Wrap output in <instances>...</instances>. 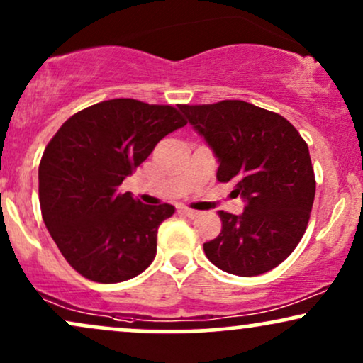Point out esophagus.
<instances>
[{"mask_svg": "<svg viewBox=\"0 0 363 363\" xmlns=\"http://www.w3.org/2000/svg\"><path fill=\"white\" fill-rule=\"evenodd\" d=\"M181 211L182 215H186V216H189V218H196V216H199V211H196V210H191V208H181Z\"/></svg>", "mask_w": 363, "mask_h": 363, "instance_id": "obj_1", "label": "esophagus"}]
</instances>
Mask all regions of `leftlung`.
<instances>
[{
    "mask_svg": "<svg viewBox=\"0 0 363 363\" xmlns=\"http://www.w3.org/2000/svg\"><path fill=\"white\" fill-rule=\"evenodd\" d=\"M218 158L216 179L245 199L218 211L222 232L203 244L216 268L256 277L277 268L306 234L315 194L309 147L290 121L244 101L179 106Z\"/></svg>",
    "mask_w": 363,
    "mask_h": 363,
    "instance_id": "8db88e82",
    "label": "left lung"
}]
</instances>
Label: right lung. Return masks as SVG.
<instances>
[{
	"instance_id": "1",
	"label": "right lung",
	"mask_w": 363,
	"mask_h": 363,
	"mask_svg": "<svg viewBox=\"0 0 363 363\" xmlns=\"http://www.w3.org/2000/svg\"><path fill=\"white\" fill-rule=\"evenodd\" d=\"M172 106L112 99L62 123L39 164L45 227L65 259L97 283L135 278L152 264L172 205H143L121 184L169 133L186 126Z\"/></svg>"
}]
</instances>
